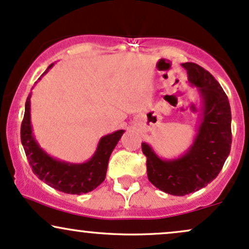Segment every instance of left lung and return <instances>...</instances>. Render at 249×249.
<instances>
[{
  "label": "left lung",
  "instance_id": "obj_1",
  "mask_svg": "<svg viewBox=\"0 0 249 249\" xmlns=\"http://www.w3.org/2000/svg\"><path fill=\"white\" fill-rule=\"evenodd\" d=\"M188 81L202 97V120L186 154L162 160L142 142L147 158L148 180L160 191L183 196L208 185L219 175L231 146V114L228 97L211 72L199 64L182 63Z\"/></svg>",
  "mask_w": 249,
  "mask_h": 249
}]
</instances>
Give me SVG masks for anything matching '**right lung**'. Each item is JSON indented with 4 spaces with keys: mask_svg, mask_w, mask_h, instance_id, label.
Listing matches in <instances>:
<instances>
[{
    "mask_svg": "<svg viewBox=\"0 0 249 249\" xmlns=\"http://www.w3.org/2000/svg\"><path fill=\"white\" fill-rule=\"evenodd\" d=\"M53 66L54 63L50 64L42 76ZM30 96L32 94L27 97L23 121L21 124V142L34 174L48 186L67 194L81 195L91 192L101 185L107 174L111 152L124 130H116L101 138L95 154L85 163H68L56 160L40 148L33 135L30 124Z\"/></svg>",
    "mask_w": 249,
    "mask_h": 249,
    "instance_id": "1",
    "label": "right lung"
}]
</instances>
